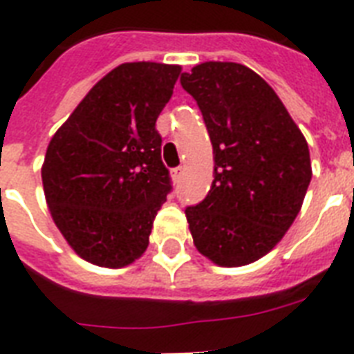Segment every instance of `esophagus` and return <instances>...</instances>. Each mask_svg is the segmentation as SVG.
<instances>
[{"label": "esophagus", "instance_id": "esophagus-1", "mask_svg": "<svg viewBox=\"0 0 354 354\" xmlns=\"http://www.w3.org/2000/svg\"><path fill=\"white\" fill-rule=\"evenodd\" d=\"M183 172H185V169H183V167H176V169H172V178H174L176 182H180L183 176Z\"/></svg>", "mask_w": 354, "mask_h": 354}]
</instances>
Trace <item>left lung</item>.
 <instances>
[{"label":"left lung","mask_w":354,"mask_h":354,"mask_svg":"<svg viewBox=\"0 0 354 354\" xmlns=\"http://www.w3.org/2000/svg\"><path fill=\"white\" fill-rule=\"evenodd\" d=\"M180 82L215 156L209 193L185 209L194 246L218 266H244L296 221L313 178L308 145L277 93L242 64H198Z\"/></svg>","instance_id":"8db88e82"}]
</instances>
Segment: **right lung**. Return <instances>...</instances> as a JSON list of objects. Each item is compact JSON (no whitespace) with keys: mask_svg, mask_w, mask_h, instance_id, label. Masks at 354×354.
Here are the masks:
<instances>
[{"mask_svg":"<svg viewBox=\"0 0 354 354\" xmlns=\"http://www.w3.org/2000/svg\"><path fill=\"white\" fill-rule=\"evenodd\" d=\"M180 71L169 64H121L88 91L47 147V205L88 263L121 268L149 246L152 222L172 189L156 119Z\"/></svg>","mask_w":354,"mask_h":354,"instance_id":"obj_1","label":"right lung"}]
</instances>
